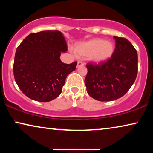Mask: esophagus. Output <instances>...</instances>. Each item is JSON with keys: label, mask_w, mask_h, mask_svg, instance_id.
Returning a JSON list of instances; mask_svg holds the SVG:
<instances>
[{"label": "esophagus", "mask_w": 153, "mask_h": 153, "mask_svg": "<svg viewBox=\"0 0 153 153\" xmlns=\"http://www.w3.org/2000/svg\"><path fill=\"white\" fill-rule=\"evenodd\" d=\"M83 65H84V63H83V62H81V61H78V62H77L76 68H79V67H80V66H83Z\"/></svg>", "instance_id": "34e87169"}]
</instances>
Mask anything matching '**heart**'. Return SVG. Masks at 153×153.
<instances>
[{
	"label": "heart",
	"instance_id": "heart-1",
	"mask_svg": "<svg viewBox=\"0 0 153 153\" xmlns=\"http://www.w3.org/2000/svg\"><path fill=\"white\" fill-rule=\"evenodd\" d=\"M115 50L111 42L94 38L75 45L74 52L79 58H87L95 63H102L111 57Z\"/></svg>",
	"mask_w": 153,
	"mask_h": 153
}]
</instances>
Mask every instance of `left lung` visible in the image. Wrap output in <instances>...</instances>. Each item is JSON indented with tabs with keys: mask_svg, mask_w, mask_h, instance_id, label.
Listing matches in <instances>:
<instances>
[{
	"mask_svg": "<svg viewBox=\"0 0 153 153\" xmlns=\"http://www.w3.org/2000/svg\"><path fill=\"white\" fill-rule=\"evenodd\" d=\"M116 49L105 62L86 65L85 84L88 95L101 102L123 97L133 85L138 72L137 50L124 37L114 36Z\"/></svg>",
	"mask_w": 153,
	"mask_h": 153,
	"instance_id": "obj_1",
	"label": "left lung"
}]
</instances>
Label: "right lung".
<instances>
[{
  "instance_id": "right-lung-1",
  "label": "right lung",
  "mask_w": 153,
  "mask_h": 153,
  "mask_svg": "<svg viewBox=\"0 0 153 153\" xmlns=\"http://www.w3.org/2000/svg\"><path fill=\"white\" fill-rule=\"evenodd\" d=\"M68 46L62 33L46 30L31 33L16 49L13 72L16 84L25 95L40 102L56 99L61 93L68 75L77 62L60 59Z\"/></svg>"
}]
</instances>
